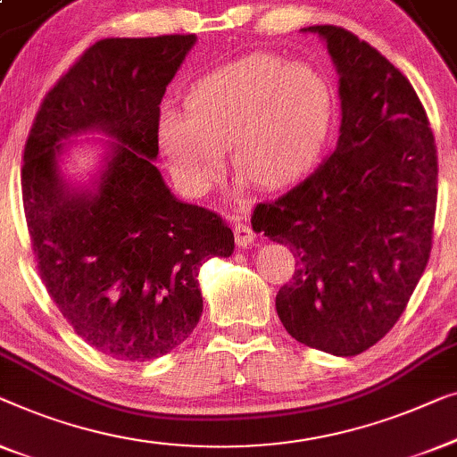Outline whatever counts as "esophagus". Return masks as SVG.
Returning <instances> with one entry per match:
<instances>
[{
	"label": "esophagus",
	"mask_w": 457,
	"mask_h": 457,
	"mask_svg": "<svg viewBox=\"0 0 457 457\" xmlns=\"http://www.w3.org/2000/svg\"><path fill=\"white\" fill-rule=\"evenodd\" d=\"M234 236H236V244L240 248H248L253 246V244L256 242V236L253 228L248 226V223H236L234 226Z\"/></svg>",
	"instance_id": "34e87169"
}]
</instances>
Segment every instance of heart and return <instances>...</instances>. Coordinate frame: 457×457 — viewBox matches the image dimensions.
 Here are the masks:
<instances>
[{
	"label": "heart",
	"instance_id": "obj_1",
	"mask_svg": "<svg viewBox=\"0 0 457 457\" xmlns=\"http://www.w3.org/2000/svg\"><path fill=\"white\" fill-rule=\"evenodd\" d=\"M184 113H165L159 151L188 196H204L228 162L240 184L281 190L320 163L329 145L336 97L329 80L304 63L248 54L190 87Z\"/></svg>",
	"mask_w": 457,
	"mask_h": 457
}]
</instances>
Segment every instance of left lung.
<instances>
[{"mask_svg":"<svg viewBox=\"0 0 457 457\" xmlns=\"http://www.w3.org/2000/svg\"><path fill=\"white\" fill-rule=\"evenodd\" d=\"M325 43L339 76L342 124L319 170L273 203L253 229L295 256L275 308L295 342L356 356L402 317L428 262L436 149L412 85L348 30L302 29Z\"/></svg>","mask_w":457,"mask_h":457,"instance_id":"8db88e82","label":"left lung"}]
</instances>
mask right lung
I'll use <instances>...</instances> for the list:
<instances>
[{"label":"right lung","mask_w":457,"mask_h":457,"mask_svg":"<svg viewBox=\"0 0 457 457\" xmlns=\"http://www.w3.org/2000/svg\"><path fill=\"white\" fill-rule=\"evenodd\" d=\"M195 43H95L45 97L24 146V215L43 284L74 331L118 360L182 344L203 314V262L234 253L226 223L178 201L155 167L159 105ZM85 133L106 138L79 141ZM76 144L100 149L87 183L62 170Z\"/></svg>","instance_id":"add662e5"}]
</instances>
